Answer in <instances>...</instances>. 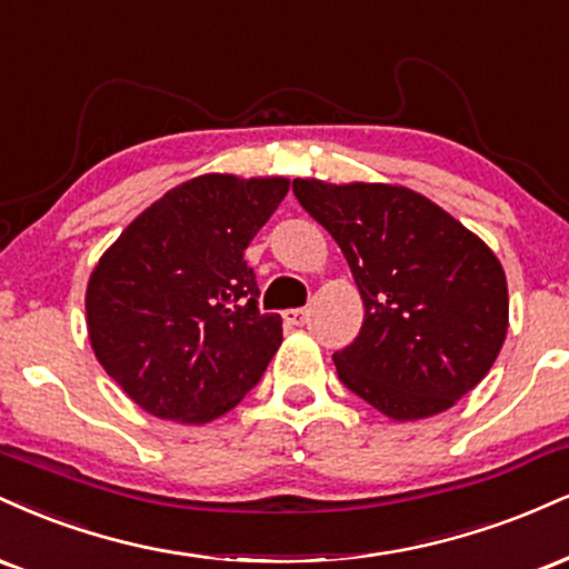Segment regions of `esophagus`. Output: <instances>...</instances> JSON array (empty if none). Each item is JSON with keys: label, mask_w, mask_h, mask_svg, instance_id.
<instances>
[{"label": "esophagus", "mask_w": 569, "mask_h": 569, "mask_svg": "<svg viewBox=\"0 0 569 569\" xmlns=\"http://www.w3.org/2000/svg\"><path fill=\"white\" fill-rule=\"evenodd\" d=\"M282 317H284L287 325H296L298 327V325H303L306 319H309V311H306V309H287Z\"/></svg>", "instance_id": "34e87169"}]
</instances>
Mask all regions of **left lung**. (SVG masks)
Segmentation results:
<instances>
[{"label": "left lung", "mask_w": 569, "mask_h": 569, "mask_svg": "<svg viewBox=\"0 0 569 569\" xmlns=\"http://www.w3.org/2000/svg\"><path fill=\"white\" fill-rule=\"evenodd\" d=\"M292 191L349 260L359 336L332 353L349 391L393 420L450 410L490 372L509 330L496 252L423 193L296 178Z\"/></svg>", "instance_id": "1"}]
</instances>
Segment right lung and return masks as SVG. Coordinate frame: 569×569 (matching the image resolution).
I'll use <instances>...</instances> for the list:
<instances>
[{"mask_svg": "<svg viewBox=\"0 0 569 569\" xmlns=\"http://www.w3.org/2000/svg\"><path fill=\"white\" fill-rule=\"evenodd\" d=\"M287 189V178H191L98 260L84 298L92 351L146 412L210 423L266 372L282 317L260 313L244 250Z\"/></svg>", "mask_w": 569, "mask_h": 569, "instance_id": "obj_1", "label": "right lung"}]
</instances>
